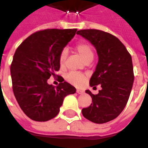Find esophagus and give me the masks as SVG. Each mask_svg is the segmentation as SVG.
Segmentation results:
<instances>
[{
  "instance_id": "1",
  "label": "esophagus",
  "mask_w": 148,
  "mask_h": 148,
  "mask_svg": "<svg viewBox=\"0 0 148 148\" xmlns=\"http://www.w3.org/2000/svg\"><path fill=\"white\" fill-rule=\"evenodd\" d=\"M77 93L79 94V95H82V94L84 93V91L83 90H81V89H77Z\"/></svg>"
}]
</instances>
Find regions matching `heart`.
Wrapping results in <instances>:
<instances>
[{
	"label": "heart",
	"instance_id": "obj_1",
	"mask_svg": "<svg viewBox=\"0 0 148 148\" xmlns=\"http://www.w3.org/2000/svg\"><path fill=\"white\" fill-rule=\"evenodd\" d=\"M75 49L78 52V53L81 56V58L85 60L86 62L88 60H92L94 58V51L92 47L87 42H80L75 46ZM67 57V51L66 49H63L61 51L59 56V61L61 66L65 64ZM66 79L69 83L74 85H81L85 80V76L82 74L77 72H70L67 74Z\"/></svg>",
	"mask_w": 148,
	"mask_h": 148
}]
</instances>
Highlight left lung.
I'll return each mask as SVG.
<instances>
[{
	"instance_id": "8db88e82",
	"label": "left lung",
	"mask_w": 148,
	"mask_h": 148,
	"mask_svg": "<svg viewBox=\"0 0 148 148\" xmlns=\"http://www.w3.org/2000/svg\"><path fill=\"white\" fill-rule=\"evenodd\" d=\"M77 34L97 50L98 62L90 86L101 87L95 95L86 90L93 103L82 109V114L96 124L107 123L122 112L131 95L134 79L131 56L121 41L110 34L95 29L81 30Z\"/></svg>"
}]
</instances>
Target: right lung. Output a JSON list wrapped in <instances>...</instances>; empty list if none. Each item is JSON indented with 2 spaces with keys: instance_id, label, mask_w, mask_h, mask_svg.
<instances>
[{
  "instance_id": "add662e5",
  "label": "right lung",
  "mask_w": 148,
  "mask_h": 148,
  "mask_svg": "<svg viewBox=\"0 0 148 148\" xmlns=\"http://www.w3.org/2000/svg\"><path fill=\"white\" fill-rule=\"evenodd\" d=\"M77 29H47L32 34L15 51L10 65L14 95L24 113L36 121H47L60 111L64 97L76 92L66 81L47 83L60 69L59 56ZM62 82V81H61Z\"/></svg>"
}]
</instances>
